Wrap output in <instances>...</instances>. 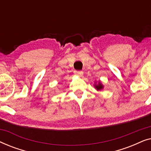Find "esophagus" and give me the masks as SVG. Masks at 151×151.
I'll list each match as a JSON object with an SVG mask.
<instances>
[{"mask_svg": "<svg viewBox=\"0 0 151 151\" xmlns=\"http://www.w3.org/2000/svg\"><path fill=\"white\" fill-rule=\"evenodd\" d=\"M74 74H75L76 76H82V75H83V71H74Z\"/></svg>", "mask_w": 151, "mask_h": 151, "instance_id": "1", "label": "esophagus"}]
</instances>
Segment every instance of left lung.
<instances>
[{
  "instance_id": "left-lung-1",
  "label": "left lung",
  "mask_w": 151,
  "mask_h": 151,
  "mask_svg": "<svg viewBox=\"0 0 151 151\" xmlns=\"http://www.w3.org/2000/svg\"><path fill=\"white\" fill-rule=\"evenodd\" d=\"M94 87L97 91H102L104 88V85H103L100 81H99L98 83H97V82L96 81L94 84Z\"/></svg>"
}]
</instances>
